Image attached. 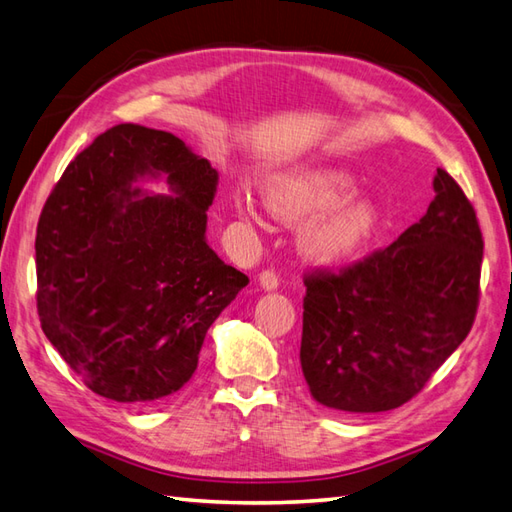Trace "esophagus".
<instances>
[{"instance_id":"34e87169","label":"esophagus","mask_w":512,"mask_h":512,"mask_svg":"<svg viewBox=\"0 0 512 512\" xmlns=\"http://www.w3.org/2000/svg\"><path fill=\"white\" fill-rule=\"evenodd\" d=\"M258 285H260V289H265V291H276L278 289V285H280V280H278V276L274 274V271H263V274L258 276Z\"/></svg>"}]
</instances>
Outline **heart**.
<instances>
[{
    "label": "heart",
    "mask_w": 512,
    "mask_h": 512,
    "mask_svg": "<svg viewBox=\"0 0 512 512\" xmlns=\"http://www.w3.org/2000/svg\"><path fill=\"white\" fill-rule=\"evenodd\" d=\"M355 181L339 168H300L269 179L265 206L282 223L310 221L300 230V252L313 263L333 265L359 254L379 230L381 214L374 201L350 195ZM234 210L245 223L258 214L247 197H234Z\"/></svg>",
    "instance_id": "b5f03b06"
}]
</instances>
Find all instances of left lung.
Wrapping results in <instances>:
<instances>
[{"instance_id": "8db88e82", "label": "left lung", "mask_w": 512, "mask_h": 512, "mask_svg": "<svg viewBox=\"0 0 512 512\" xmlns=\"http://www.w3.org/2000/svg\"><path fill=\"white\" fill-rule=\"evenodd\" d=\"M425 217L342 274L304 280L300 366L313 399L346 414L407 403L469 335L482 232L447 170Z\"/></svg>"}]
</instances>
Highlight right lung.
<instances>
[{"label":"right lung","instance_id":"obj_1","mask_svg":"<svg viewBox=\"0 0 512 512\" xmlns=\"http://www.w3.org/2000/svg\"><path fill=\"white\" fill-rule=\"evenodd\" d=\"M165 179L168 196L142 189ZM217 170L168 131L118 124L65 168L37 225L45 337L89 390L149 405L184 388L247 276L208 245Z\"/></svg>","mask_w":512,"mask_h":512}]
</instances>
